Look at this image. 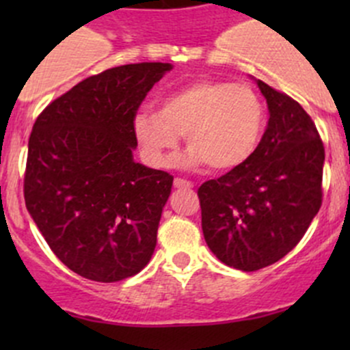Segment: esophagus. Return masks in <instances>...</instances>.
<instances>
[{
  "label": "esophagus",
  "instance_id": "obj_1",
  "mask_svg": "<svg viewBox=\"0 0 350 350\" xmlns=\"http://www.w3.org/2000/svg\"><path fill=\"white\" fill-rule=\"evenodd\" d=\"M174 188H178V189H191L193 188V183L185 181V179H181V178H176L174 179Z\"/></svg>",
  "mask_w": 350,
  "mask_h": 350
}]
</instances>
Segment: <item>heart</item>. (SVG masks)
Returning a JSON list of instances; mask_svg holds the SVG:
<instances>
[{
    "mask_svg": "<svg viewBox=\"0 0 350 350\" xmlns=\"http://www.w3.org/2000/svg\"><path fill=\"white\" fill-rule=\"evenodd\" d=\"M264 123L266 111L252 88L203 79L162 98L159 111H137L132 130L154 167H167L185 135L188 152L181 159L183 167L206 164L211 171L225 172L256 152Z\"/></svg>",
    "mask_w": 350,
    "mask_h": 350,
    "instance_id": "obj_1",
    "label": "heart"
}]
</instances>
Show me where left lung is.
Returning <instances> with one entry per match:
<instances>
[{"mask_svg":"<svg viewBox=\"0 0 350 350\" xmlns=\"http://www.w3.org/2000/svg\"><path fill=\"white\" fill-rule=\"evenodd\" d=\"M254 81L269 109L256 152L198 189L206 245L241 271L271 266L301 241L322 204L325 162L315 123L301 105Z\"/></svg>","mask_w":350,"mask_h":350,"instance_id":"obj_1","label":"left lung"}]
</instances>
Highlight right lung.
Instances as JSON below:
<instances>
[{
  "mask_svg": "<svg viewBox=\"0 0 350 350\" xmlns=\"http://www.w3.org/2000/svg\"><path fill=\"white\" fill-rule=\"evenodd\" d=\"M171 69L140 62L88 77L31 130L25 204L52 252L86 280L122 281L152 257L172 176L135 162L132 120Z\"/></svg>",
  "mask_w": 350,
  "mask_h": 350,
  "instance_id": "1",
  "label": "right lung"
}]
</instances>
